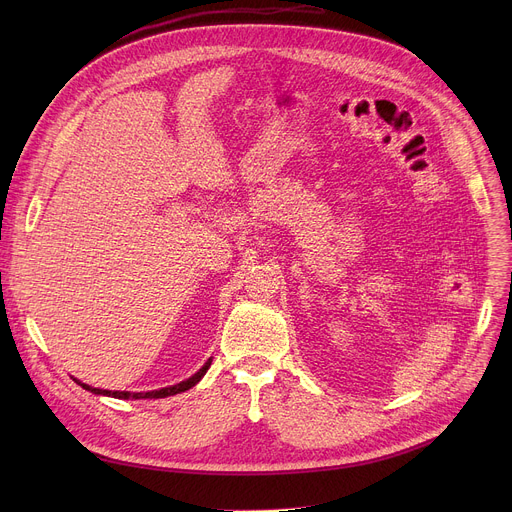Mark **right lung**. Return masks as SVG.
<instances>
[{
    "label": "right lung",
    "mask_w": 512,
    "mask_h": 512,
    "mask_svg": "<svg viewBox=\"0 0 512 512\" xmlns=\"http://www.w3.org/2000/svg\"><path fill=\"white\" fill-rule=\"evenodd\" d=\"M210 362H212V356L202 364V369H198L190 379L186 381H180L176 385H170V387H164V389H158V391H145V393H131V391H109V389H97V387H91L79 379L72 377V381H75L77 385H81L85 391H91L95 395H105V397H115V399H162V397H170V395H178V393H184L188 389H192L196 383H200V379L206 375V371L210 369Z\"/></svg>",
    "instance_id": "obj_1"
}]
</instances>
